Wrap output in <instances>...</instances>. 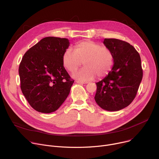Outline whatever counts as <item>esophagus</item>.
<instances>
[{
	"label": "esophagus",
	"mask_w": 159,
	"mask_h": 159,
	"mask_svg": "<svg viewBox=\"0 0 159 159\" xmlns=\"http://www.w3.org/2000/svg\"><path fill=\"white\" fill-rule=\"evenodd\" d=\"M75 82H76L77 84H87V82H83V81H81V80H76Z\"/></svg>",
	"instance_id": "esophagus-1"
}]
</instances>
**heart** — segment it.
Listing matches in <instances>:
<instances>
[{"label":"heart","instance_id":"heart-1","mask_svg":"<svg viewBox=\"0 0 159 159\" xmlns=\"http://www.w3.org/2000/svg\"><path fill=\"white\" fill-rule=\"evenodd\" d=\"M84 62L85 66L74 75L77 79L83 81L92 80L98 76L101 79L111 71L114 56L112 52L100 43L85 40L74 47V52L67 49L62 57V63L65 69L74 73Z\"/></svg>","mask_w":159,"mask_h":159}]
</instances>
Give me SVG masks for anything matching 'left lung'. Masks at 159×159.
I'll return each mask as SVG.
<instances>
[{
  "label": "left lung",
  "mask_w": 159,
  "mask_h": 159,
  "mask_svg": "<svg viewBox=\"0 0 159 159\" xmlns=\"http://www.w3.org/2000/svg\"><path fill=\"white\" fill-rule=\"evenodd\" d=\"M114 56L111 70L96 83V103L108 111H118L131 104L137 93L143 77L139 53L124 41L105 38L103 41Z\"/></svg>",
  "instance_id": "8db88e82"
}]
</instances>
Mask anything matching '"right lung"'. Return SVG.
Here are the masks:
<instances>
[{"mask_svg": "<svg viewBox=\"0 0 159 159\" xmlns=\"http://www.w3.org/2000/svg\"><path fill=\"white\" fill-rule=\"evenodd\" d=\"M70 45L66 38L46 37L26 52L19 67L22 93L36 111H57L69 96L74 80L62 63Z\"/></svg>", "mask_w": 159, "mask_h": 159, "instance_id": "obj_1", "label": "right lung"}]
</instances>
